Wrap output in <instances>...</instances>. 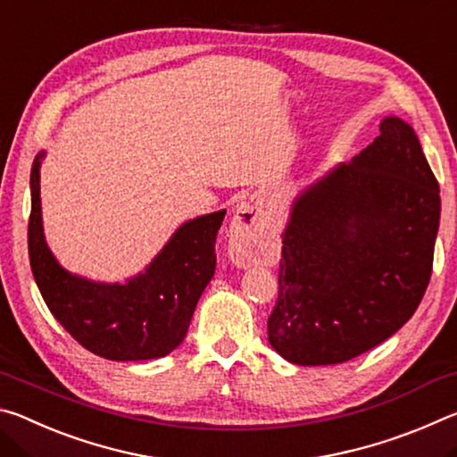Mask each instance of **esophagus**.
<instances>
[{
  "mask_svg": "<svg viewBox=\"0 0 457 457\" xmlns=\"http://www.w3.org/2000/svg\"><path fill=\"white\" fill-rule=\"evenodd\" d=\"M260 207L253 201H244L231 220L228 231V252L237 266H250L264 247V229L260 226Z\"/></svg>",
  "mask_w": 457,
  "mask_h": 457,
  "instance_id": "esophagus-1",
  "label": "esophagus"
}]
</instances>
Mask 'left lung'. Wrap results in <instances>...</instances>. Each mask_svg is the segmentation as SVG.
Here are the masks:
<instances>
[{"label": "left lung", "mask_w": 457, "mask_h": 457, "mask_svg": "<svg viewBox=\"0 0 457 457\" xmlns=\"http://www.w3.org/2000/svg\"><path fill=\"white\" fill-rule=\"evenodd\" d=\"M294 199L268 340L294 365H337L403 327L428 290L439 185L405 120Z\"/></svg>", "instance_id": "8db88e82"}]
</instances>
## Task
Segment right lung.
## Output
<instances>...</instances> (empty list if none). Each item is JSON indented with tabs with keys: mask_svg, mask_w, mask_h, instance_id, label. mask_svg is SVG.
Here are the masks:
<instances>
[{
	"mask_svg": "<svg viewBox=\"0 0 457 457\" xmlns=\"http://www.w3.org/2000/svg\"><path fill=\"white\" fill-rule=\"evenodd\" d=\"M29 189L28 252L34 280L62 327L90 353L108 361H149L171 353L187 335L193 311L215 272V237L226 212L185 221L149 266L127 284L92 282L71 274L44 239L40 165Z\"/></svg>",
	"mask_w": 457,
	"mask_h": 457,
	"instance_id": "obj_1",
	"label": "right lung"
}]
</instances>
